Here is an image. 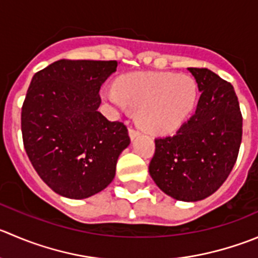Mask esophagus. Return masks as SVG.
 Wrapping results in <instances>:
<instances>
[{
    "label": "esophagus",
    "instance_id": "esophagus-1",
    "mask_svg": "<svg viewBox=\"0 0 258 258\" xmlns=\"http://www.w3.org/2000/svg\"><path fill=\"white\" fill-rule=\"evenodd\" d=\"M128 135H130V139H131L132 141H134V140L136 139V137L140 136V132L136 131V130H134V128H130L128 130Z\"/></svg>",
    "mask_w": 258,
    "mask_h": 258
}]
</instances>
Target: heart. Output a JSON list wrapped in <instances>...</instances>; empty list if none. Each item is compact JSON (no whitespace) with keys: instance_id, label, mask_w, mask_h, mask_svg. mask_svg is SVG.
Instances as JSON below:
<instances>
[{"instance_id":"obj_1","label":"heart","mask_w":258,"mask_h":258,"mask_svg":"<svg viewBox=\"0 0 258 258\" xmlns=\"http://www.w3.org/2000/svg\"><path fill=\"white\" fill-rule=\"evenodd\" d=\"M102 97L116 111L136 109V122L151 135L176 131L196 108L198 87L190 76L135 72L119 77Z\"/></svg>"}]
</instances>
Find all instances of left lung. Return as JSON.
<instances>
[{"mask_svg":"<svg viewBox=\"0 0 258 258\" xmlns=\"http://www.w3.org/2000/svg\"><path fill=\"white\" fill-rule=\"evenodd\" d=\"M201 98L174 136L155 140L149 172L160 190L181 202L208 198L226 181L242 140V114L231 83L206 68H187Z\"/></svg>","mask_w":258,"mask_h":258,"instance_id":"left-lung-1","label":"left lung"}]
</instances>
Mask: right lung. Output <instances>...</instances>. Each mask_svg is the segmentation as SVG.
I'll list each match as a JSON object with an SVG mask.
<instances>
[{
    "label": "right lung",
    "mask_w": 258,
    "mask_h": 258,
    "mask_svg": "<svg viewBox=\"0 0 258 258\" xmlns=\"http://www.w3.org/2000/svg\"><path fill=\"white\" fill-rule=\"evenodd\" d=\"M116 60H57L31 79L21 112L26 154L56 194L86 199L106 189L130 145L122 122L98 111L99 89Z\"/></svg>",
    "instance_id": "add662e5"
}]
</instances>
